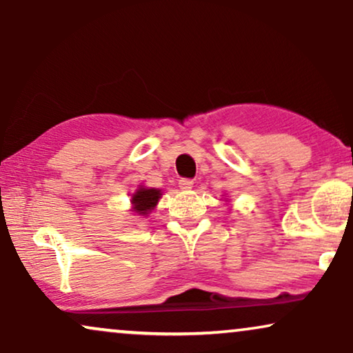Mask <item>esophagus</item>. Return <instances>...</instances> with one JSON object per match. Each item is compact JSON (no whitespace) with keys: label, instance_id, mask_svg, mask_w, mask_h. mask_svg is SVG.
Wrapping results in <instances>:
<instances>
[{"label":"esophagus","instance_id":"obj_1","mask_svg":"<svg viewBox=\"0 0 353 353\" xmlns=\"http://www.w3.org/2000/svg\"><path fill=\"white\" fill-rule=\"evenodd\" d=\"M192 187H194V181H190V179H181L179 181V189L181 190H190Z\"/></svg>","mask_w":353,"mask_h":353}]
</instances>
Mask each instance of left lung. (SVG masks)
I'll list each match as a JSON object with an SVG mask.
<instances>
[{"label": "left lung", "instance_id": "left-lung-1", "mask_svg": "<svg viewBox=\"0 0 353 353\" xmlns=\"http://www.w3.org/2000/svg\"><path fill=\"white\" fill-rule=\"evenodd\" d=\"M225 201H228V200H225Z\"/></svg>", "mask_w": 353, "mask_h": 353}]
</instances>
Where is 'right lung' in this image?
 Masks as SVG:
<instances>
[{
    "label": "right lung",
    "instance_id": "right-lung-1",
    "mask_svg": "<svg viewBox=\"0 0 353 353\" xmlns=\"http://www.w3.org/2000/svg\"><path fill=\"white\" fill-rule=\"evenodd\" d=\"M163 192L161 189H154V187H145L139 185L137 190L132 194V199H130V210L132 213L137 216H143L147 218L150 213L157 208L159 199H161Z\"/></svg>",
    "mask_w": 353,
    "mask_h": 353
}]
</instances>
